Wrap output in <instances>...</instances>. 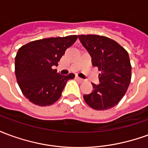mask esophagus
Segmentation results:
<instances>
[{
  "label": "esophagus",
  "instance_id": "obj_1",
  "mask_svg": "<svg viewBox=\"0 0 148 148\" xmlns=\"http://www.w3.org/2000/svg\"><path fill=\"white\" fill-rule=\"evenodd\" d=\"M76 79H77L78 82H83V79H82V78L78 77V76H76Z\"/></svg>",
  "mask_w": 148,
  "mask_h": 148
}]
</instances>
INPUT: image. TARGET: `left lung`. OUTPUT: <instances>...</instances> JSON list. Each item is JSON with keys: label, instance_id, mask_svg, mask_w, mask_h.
<instances>
[{"label": "left lung", "instance_id": "left-lung-1", "mask_svg": "<svg viewBox=\"0 0 148 148\" xmlns=\"http://www.w3.org/2000/svg\"><path fill=\"white\" fill-rule=\"evenodd\" d=\"M78 38L91 55L93 66L101 71L100 84L92 83L93 91L84 95V100L96 110L111 109L121 101L130 84L132 66L128 53L108 37L80 35Z\"/></svg>", "mask_w": 148, "mask_h": 148}]
</instances>
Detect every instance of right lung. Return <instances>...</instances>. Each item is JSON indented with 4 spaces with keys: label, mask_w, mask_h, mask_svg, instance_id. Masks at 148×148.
I'll list each match as a JSON object with an SVG mask.
<instances>
[{
    "label": "right lung",
    "mask_w": 148,
    "mask_h": 148,
    "mask_svg": "<svg viewBox=\"0 0 148 148\" xmlns=\"http://www.w3.org/2000/svg\"><path fill=\"white\" fill-rule=\"evenodd\" d=\"M77 36L51 37L39 39L22 46L15 57V74L22 93L29 101L39 106H51L62 95L68 80L66 76L57 73L53 66L74 44Z\"/></svg>",
    "instance_id": "add662e5"
}]
</instances>
